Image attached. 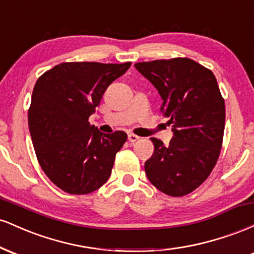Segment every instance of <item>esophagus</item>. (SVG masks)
Masks as SVG:
<instances>
[{"mask_svg": "<svg viewBox=\"0 0 254 254\" xmlns=\"http://www.w3.org/2000/svg\"><path fill=\"white\" fill-rule=\"evenodd\" d=\"M127 139H129V142H131V143H133V142L138 141L139 137L135 135V133H129V135H127Z\"/></svg>", "mask_w": 254, "mask_h": 254, "instance_id": "esophagus-1", "label": "esophagus"}]
</instances>
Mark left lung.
<instances>
[{
  "mask_svg": "<svg viewBox=\"0 0 254 254\" xmlns=\"http://www.w3.org/2000/svg\"><path fill=\"white\" fill-rule=\"evenodd\" d=\"M136 69L159 90L173 138L151 137L154 153L144 164L148 179L164 193L182 197L210 176L222 148L226 107L210 69L186 57L138 62Z\"/></svg>",
  "mask_w": 254,
  "mask_h": 254,
  "instance_id": "8db88e82",
  "label": "left lung"
}]
</instances>
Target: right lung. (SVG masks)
<instances>
[{"label": "right lung", "instance_id": "1", "mask_svg": "<svg viewBox=\"0 0 254 254\" xmlns=\"http://www.w3.org/2000/svg\"><path fill=\"white\" fill-rule=\"evenodd\" d=\"M131 62H64L37 80L28 109V127L44 173L70 194H87L107 182L124 131L100 132L88 122L105 90Z\"/></svg>", "mask_w": 254, "mask_h": 254}]
</instances>
